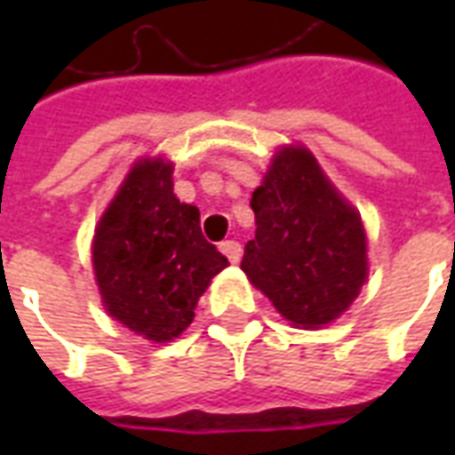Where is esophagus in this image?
<instances>
[{
	"label": "esophagus",
	"instance_id": "1",
	"mask_svg": "<svg viewBox=\"0 0 455 455\" xmlns=\"http://www.w3.org/2000/svg\"><path fill=\"white\" fill-rule=\"evenodd\" d=\"M221 248V253L231 260V263H238L241 260V243L238 241H224V243H219Z\"/></svg>",
	"mask_w": 455,
	"mask_h": 455
}]
</instances>
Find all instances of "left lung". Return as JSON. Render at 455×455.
Wrapping results in <instances>:
<instances>
[{
  "label": "left lung",
  "mask_w": 455,
  "mask_h": 455,
  "mask_svg": "<svg viewBox=\"0 0 455 455\" xmlns=\"http://www.w3.org/2000/svg\"><path fill=\"white\" fill-rule=\"evenodd\" d=\"M251 209L256 238L246 243L241 270L287 322L331 324L368 277L361 214L305 146L277 150Z\"/></svg>",
  "instance_id": "8db88e82"
}]
</instances>
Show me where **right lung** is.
Instances as JSON below:
<instances>
[{
    "mask_svg": "<svg viewBox=\"0 0 455 455\" xmlns=\"http://www.w3.org/2000/svg\"><path fill=\"white\" fill-rule=\"evenodd\" d=\"M92 263L107 312L156 343L192 324L199 297L228 266L202 236L199 209L175 197L163 158L129 170L94 228Z\"/></svg>",
    "mask_w": 455,
    "mask_h": 455,
    "instance_id": "1",
    "label": "right lung"
}]
</instances>
